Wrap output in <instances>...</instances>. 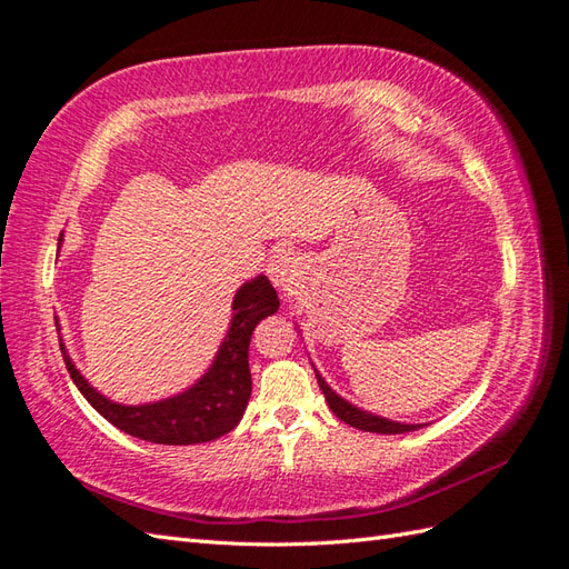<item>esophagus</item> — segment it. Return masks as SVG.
<instances>
[{"instance_id": "1", "label": "esophagus", "mask_w": 569, "mask_h": 569, "mask_svg": "<svg viewBox=\"0 0 569 569\" xmlns=\"http://www.w3.org/2000/svg\"><path fill=\"white\" fill-rule=\"evenodd\" d=\"M270 280L274 287H280L282 292L292 295L295 287L301 280V270H299V258H295V252H277L270 260Z\"/></svg>"}]
</instances>
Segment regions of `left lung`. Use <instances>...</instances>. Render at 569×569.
<instances>
[{"label": "left lung", "mask_w": 569, "mask_h": 569, "mask_svg": "<svg viewBox=\"0 0 569 569\" xmlns=\"http://www.w3.org/2000/svg\"><path fill=\"white\" fill-rule=\"evenodd\" d=\"M319 380V388L323 392V398H327L331 412L339 417L341 422L356 427V430H363V432H378V435H402V432H412L417 430L420 425H402V422H390L386 417H378V415H370L353 408L351 402H346L343 398L336 396V392L323 382V378L317 373Z\"/></svg>", "instance_id": "8db88e82"}]
</instances>
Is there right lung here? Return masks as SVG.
Instances as JSON below:
<instances>
[{
    "label": "right lung",
    "instance_id": "add662e5",
    "mask_svg": "<svg viewBox=\"0 0 569 569\" xmlns=\"http://www.w3.org/2000/svg\"><path fill=\"white\" fill-rule=\"evenodd\" d=\"M277 307H280V299H277L268 277L242 284L233 299V319H230L228 336L220 343V351L208 373L181 396L139 405V408L102 398L80 376L63 343L61 353L76 388L83 392L92 408L122 432L154 445L211 442V439L233 430L248 408L252 392L248 366L250 336L260 319L274 315Z\"/></svg>",
    "mask_w": 569,
    "mask_h": 569
}]
</instances>
